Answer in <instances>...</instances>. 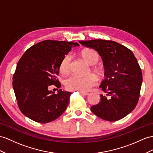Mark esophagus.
Returning <instances> with one entry per match:
<instances>
[{
	"mask_svg": "<svg viewBox=\"0 0 153 153\" xmlns=\"http://www.w3.org/2000/svg\"><path fill=\"white\" fill-rule=\"evenodd\" d=\"M80 94L81 95H88L89 94L88 93H86V92H83V91H80Z\"/></svg>",
	"mask_w": 153,
	"mask_h": 153,
	"instance_id": "34e87169",
	"label": "esophagus"
}]
</instances>
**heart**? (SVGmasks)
Here are the masks:
<instances>
[{
  "mask_svg": "<svg viewBox=\"0 0 153 153\" xmlns=\"http://www.w3.org/2000/svg\"><path fill=\"white\" fill-rule=\"evenodd\" d=\"M80 56L88 64L93 65L96 64L99 60V55L96 51L92 48H84L80 53ZM70 57L65 56L59 63V70L62 74H68L70 70ZM92 71L99 78L102 76V68L100 66H93ZM97 79L94 74H89L85 76H71L65 81V88L70 91L77 90L80 91H87L95 85Z\"/></svg>",
  "mask_w": 153,
  "mask_h": 153,
  "instance_id": "heart-1",
  "label": "heart"
}]
</instances>
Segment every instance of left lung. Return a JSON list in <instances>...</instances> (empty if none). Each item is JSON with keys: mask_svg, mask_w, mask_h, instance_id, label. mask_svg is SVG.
Instances as JSON below:
<instances>
[{"mask_svg": "<svg viewBox=\"0 0 153 153\" xmlns=\"http://www.w3.org/2000/svg\"><path fill=\"white\" fill-rule=\"evenodd\" d=\"M94 48L101 56L105 79L100 85L105 95L91 107L97 116L108 121L123 118L135 108L142 84V72L134 54L128 48L114 41H79Z\"/></svg>", "mask_w": 153, "mask_h": 153, "instance_id": "left-lung-1", "label": "left lung"}]
</instances>
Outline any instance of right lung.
I'll return each mask as SVG.
<instances>
[{
	"mask_svg": "<svg viewBox=\"0 0 153 153\" xmlns=\"http://www.w3.org/2000/svg\"><path fill=\"white\" fill-rule=\"evenodd\" d=\"M79 46L78 43L45 40L33 45L25 52L17 64L13 88L21 112L40 123H47L64 112L71 92L49 89L51 85L59 88L56 79L62 58Z\"/></svg>",
	"mask_w": 153,
	"mask_h": 153,
	"instance_id": "right-lung-1",
	"label": "right lung"
}]
</instances>
